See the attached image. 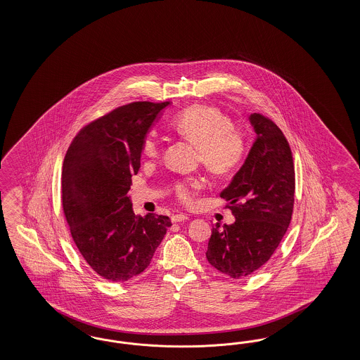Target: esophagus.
Segmentation results:
<instances>
[{"label":"esophagus","mask_w":360,"mask_h":360,"mask_svg":"<svg viewBox=\"0 0 360 360\" xmlns=\"http://www.w3.org/2000/svg\"><path fill=\"white\" fill-rule=\"evenodd\" d=\"M187 219H188V217L185 215V214H175V215L172 217V221L173 223H181V221H185Z\"/></svg>","instance_id":"esophagus-1"}]
</instances>
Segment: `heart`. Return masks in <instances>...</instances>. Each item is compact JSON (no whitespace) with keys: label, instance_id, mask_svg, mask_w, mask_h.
Returning <instances> with one entry per match:
<instances>
[{"label":"heart","instance_id":"1","mask_svg":"<svg viewBox=\"0 0 360 360\" xmlns=\"http://www.w3.org/2000/svg\"><path fill=\"white\" fill-rule=\"evenodd\" d=\"M170 128L176 137L195 145L198 161L215 174H229L241 164L245 154V139L232 127L226 113L214 107L193 105L176 113ZM141 155L146 161H155L161 154V143L148 134L142 139ZM205 186V179L191 176L173 184V194L178 203L194 206L196 195Z\"/></svg>","mask_w":360,"mask_h":360}]
</instances>
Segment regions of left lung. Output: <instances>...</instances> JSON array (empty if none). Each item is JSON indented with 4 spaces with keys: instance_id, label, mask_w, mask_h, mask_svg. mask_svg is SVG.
Listing matches in <instances>:
<instances>
[{
    "instance_id": "obj_1",
    "label": "left lung",
    "mask_w": 360,
    "mask_h": 360,
    "mask_svg": "<svg viewBox=\"0 0 360 360\" xmlns=\"http://www.w3.org/2000/svg\"><path fill=\"white\" fill-rule=\"evenodd\" d=\"M250 120L257 139L220 194L236 220L212 229L206 252L208 262L231 278L250 276L272 257L295 206V164L289 142L269 117L252 113Z\"/></svg>"
}]
</instances>
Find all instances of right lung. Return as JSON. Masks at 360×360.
<instances>
[{
    "mask_svg": "<svg viewBox=\"0 0 360 360\" xmlns=\"http://www.w3.org/2000/svg\"><path fill=\"white\" fill-rule=\"evenodd\" d=\"M169 101H133L88 122L72 139L62 170V208L72 240L103 278L143 272L172 226L165 215H134L128 193L141 141Z\"/></svg>",
    "mask_w": 360,
    "mask_h": 360,
    "instance_id": "obj_1",
    "label": "right lung"
}]
</instances>
